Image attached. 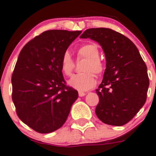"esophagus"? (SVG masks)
Segmentation results:
<instances>
[{"label":"esophagus","mask_w":156,"mask_h":156,"mask_svg":"<svg viewBox=\"0 0 156 156\" xmlns=\"http://www.w3.org/2000/svg\"><path fill=\"white\" fill-rule=\"evenodd\" d=\"M78 95H79V97H84L86 95V93L83 92V91H78Z\"/></svg>","instance_id":"34e87169"}]
</instances>
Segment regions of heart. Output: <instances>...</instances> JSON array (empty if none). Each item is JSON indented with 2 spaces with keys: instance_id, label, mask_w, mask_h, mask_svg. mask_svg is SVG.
I'll use <instances>...</instances> for the list:
<instances>
[{
  "instance_id": "heart-1",
  "label": "heart",
  "mask_w": 156,
  "mask_h": 156,
  "mask_svg": "<svg viewBox=\"0 0 156 156\" xmlns=\"http://www.w3.org/2000/svg\"><path fill=\"white\" fill-rule=\"evenodd\" d=\"M78 58L86 59V62L82 67L83 73L74 75L70 80L69 84L73 88L86 91L96 84V79L93 73L97 76H100L105 70L103 62L99 58V50L97 44L89 43L82 45L77 50ZM61 70L65 75L70 76L75 68V62L69 51L64 52L60 62Z\"/></svg>"
}]
</instances>
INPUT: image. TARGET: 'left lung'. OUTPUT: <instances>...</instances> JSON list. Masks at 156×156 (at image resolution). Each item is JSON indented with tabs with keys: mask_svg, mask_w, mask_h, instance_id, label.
I'll return each instance as SVG.
<instances>
[{
	"mask_svg": "<svg viewBox=\"0 0 156 156\" xmlns=\"http://www.w3.org/2000/svg\"><path fill=\"white\" fill-rule=\"evenodd\" d=\"M80 37L99 43L106 58L102 82L96 89L99 98L96 115L106 124H126L144 105L149 86L147 66L137 48L110 28H90Z\"/></svg>",
	"mask_w": 156,
	"mask_h": 156,
	"instance_id": "obj_1",
	"label": "left lung"
}]
</instances>
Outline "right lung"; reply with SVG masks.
<instances>
[{"label": "right lung", "instance_id": "obj_1", "mask_svg": "<svg viewBox=\"0 0 156 156\" xmlns=\"http://www.w3.org/2000/svg\"><path fill=\"white\" fill-rule=\"evenodd\" d=\"M81 31L51 30L22 48L12 77V100L20 119L47 134L63 126L78 93L66 86L61 58Z\"/></svg>", "mask_w": 156, "mask_h": 156}]
</instances>
